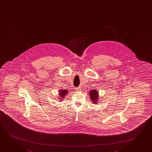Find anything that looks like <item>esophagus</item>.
I'll return each mask as SVG.
<instances>
[{"label": "esophagus", "mask_w": 152, "mask_h": 152, "mask_svg": "<svg viewBox=\"0 0 152 152\" xmlns=\"http://www.w3.org/2000/svg\"><path fill=\"white\" fill-rule=\"evenodd\" d=\"M75 89L76 91H80L81 90V89H80V87H77V88H75Z\"/></svg>", "instance_id": "obj_1"}]
</instances>
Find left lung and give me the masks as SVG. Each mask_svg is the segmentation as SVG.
Here are the masks:
<instances>
[{"instance_id": "obj_1", "label": "left lung", "mask_w": 152, "mask_h": 152, "mask_svg": "<svg viewBox=\"0 0 152 152\" xmlns=\"http://www.w3.org/2000/svg\"><path fill=\"white\" fill-rule=\"evenodd\" d=\"M89 96H90V98L91 100V101L93 102L92 104H98L99 97H100L99 96V93L97 90L93 89V90H90Z\"/></svg>"}]
</instances>
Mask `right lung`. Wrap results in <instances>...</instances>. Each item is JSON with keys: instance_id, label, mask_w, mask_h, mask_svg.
Segmentation results:
<instances>
[{"instance_id": "add662e5", "label": "right lung", "mask_w": 152, "mask_h": 152, "mask_svg": "<svg viewBox=\"0 0 152 152\" xmlns=\"http://www.w3.org/2000/svg\"><path fill=\"white\" fill-rule=\"evenodd\" d=\"M68 93V91L66 89H61V90L58 91V94L59 95L58 96V100H59V102L61 101H63L64 98H65V97L66 96V95Z\"/></svg>"}]
</instances>
